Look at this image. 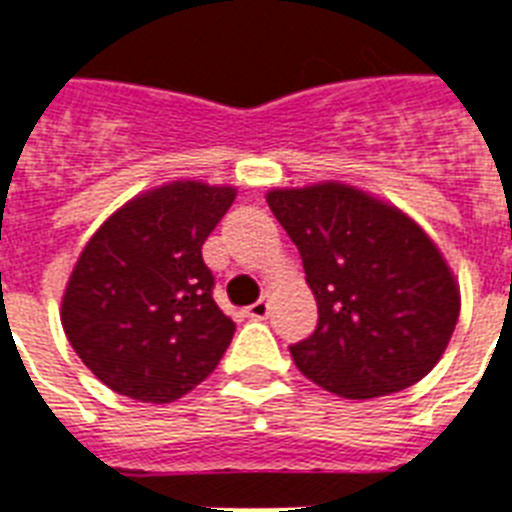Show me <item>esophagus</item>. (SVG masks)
<instances>
[{"label": "esophagus", "instance_id": "esophagus-1", "mask_svg": "<svg viewBox=\"0 0 512 512\" xmlns=\"http://www.w3.org/2000/svg\"><path fill=\"white\" fill-rule=\"evenodd\" d=\"M268 313H271V305H268V300H257L255 305H249L247 308V316L252 321H265L268 319Z\"/></svg>", "mask_w": 512, "mask_h": 512}]
</instances>
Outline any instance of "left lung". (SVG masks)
<instances>
[{
    "instance_id": "obj_1",
    "label": "left lung",
    "mask_w": 512,
    "mask_h": 512,
    "mask_svg": "<svg viewBox=\"0 0 512 512\" xmlns=\"http://www.w3.org/2000/svg\"><path fill=\"white\" fill-rule=\"evenodd\" d=\"M265 199L295 241L319 305L313 335L289 345L297 369L358 401L420 382L460 319V289L420 225L340 183Z\"/></svg>"
}]
</instances>
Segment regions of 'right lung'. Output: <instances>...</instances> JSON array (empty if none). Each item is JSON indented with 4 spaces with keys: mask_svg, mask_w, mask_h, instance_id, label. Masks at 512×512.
Wrapping results in <instances>:
<instances>
[{
    "mask_svg": "<svg viewBox=\"0 0 512 512\" xmlns=\"http://www.w3.org/2000/svg\"><path fill=\"white\" fill-rule=\"evenodd\" d=\"M233 199L225 185L177 180L127 201L87 241L60 319L111 390L170 404L215 372L236 324L217 308L201 247Z\"/></svg>",
    "mask_w": 512,
    "mask_h": 512,
    "instance_id": "right-lung-1",
    "label": "right lung"
}]
</instances>
